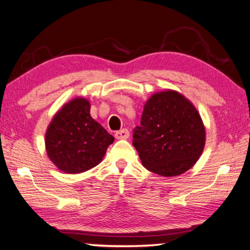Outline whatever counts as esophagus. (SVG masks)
<instances>
[{"instance_id":"34e87169","label":"esophagus","mask_w":250,"mask_h":250,"mask_svg":"<svg viewBox=\"0 0 250 250\" xmlns=\"http://www.w3.org/2000/svg\"><path fill=\"white\" fill-rule=\"evenodd\" d=\"M129 136V132L127 128H123L121 130H117L116 133H115V137L117 138V140H126V138H128Z\"/></svg>"}]
</instances>
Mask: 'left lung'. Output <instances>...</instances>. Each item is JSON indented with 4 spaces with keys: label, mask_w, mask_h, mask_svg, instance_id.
<instances>
[{
    "label": "left lung",
    "mask_w": 250,
    "mask_h": 250,
    "mask_svg": "<svg viewBox=\"0 0 250 250\" xmlns=\"http://www.w3.org/2000/svg\"><path fill=\"white\" fill-rule=\"evenodd\" d=\"M206 129L194 106L173 90L157 93L144 106L133 145L145 167L176 176L197 162L205 147Z\"/></svg>",
    "instance_id": "obj_1"
}]
</instances>
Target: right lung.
Here are the masks:
<instances>
[{
  "mask_svg": "<svg viewBox=\"0 0 250 250\" xmlns=\"http://www.w3.org/2000/svg\"><path fill=\"white\" fill-rule=\"evenodd\" d=\"M114 137L90 116V104L76 98L59 110L45 133L49 159L66 173H82L103 160Z\"/></svg>",
  "mask_w": 250,
  "mask_h": 250,
  "instance_id": "1",
  "label": "right lung"
}]
</instances>
